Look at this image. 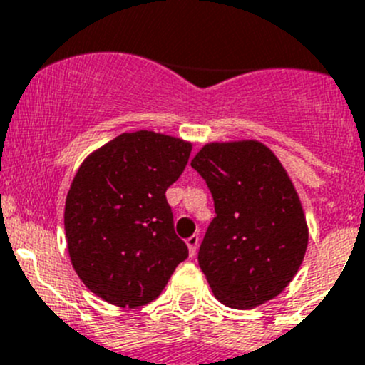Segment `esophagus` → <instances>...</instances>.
<instances>
[{
	"label": "esophagus",
	"mask_w": 365,
	"mask_h": 365,
	"mask_svg": "<svg viewBox=\"0 0 365 365\" xmlns=\"http://www.w3.org/2000/svg\"><path fill=\"white\" fill-rule=\"evenodd\" d=\"M185 243H187V248H189V255H190V257H194V255H196V252H198L200 237L196 236V234H194V236L187 237Z\"/></svg>",
	"instance_id": "obj_1"
}]
</instances>
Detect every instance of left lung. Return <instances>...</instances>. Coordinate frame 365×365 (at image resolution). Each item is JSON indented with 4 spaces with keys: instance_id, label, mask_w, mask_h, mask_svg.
<instances>
[{
    "instance_id": "left-lung-1",
    "label": "left lung",
    "mask_w": 365,
    "mask_h": 365,
    "mask_svg": "<svg viewBox=\"0 0 365 365\" xmlns=\"http://www.w3.org/2000/svg\"><path fill=\"white\" fill-rule=\"evenodd\" d=\"M190 165L214 198L198 263L217 301L250 309L277 297L301 268L308 223L294 182L259 140L209 142Z\"/></svg>"
}]
</instances>
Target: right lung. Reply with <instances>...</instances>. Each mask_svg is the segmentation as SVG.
<instances>
[{"mask_svg": "<svg viewBox=\"0 0 365 365\" xmlns=\"http://www.w3.org/2000/svg\"><path fill=\"white\" fill-rule=\"evenodd\" d=\"M192 144L155 131L122 133L84 158L64 203L73 270L110 304L155 301L183 259L165 190L180 178Z\"/></svg>", "mask_w": 365, "mask_h": 365, "instance_id": "right-lung-1", "label": "right lung"}]
</instances>
